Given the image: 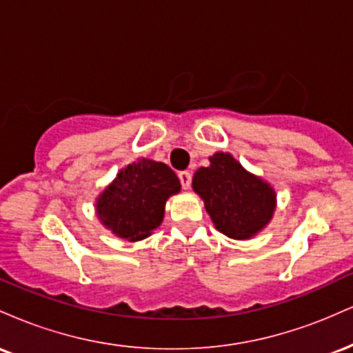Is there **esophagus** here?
Wrapping results in <instances>:
<instances>
[{"label":"esophagus","instance_id":"esophagus-1","mask_svg":"<svg viewBox=\"0 0 353 353\" xmlns=\"http://www.w3.org/2000/svg\"><path fill=\"white\" fill-rule=\"evenodd\" d=\"M179 181H181L182 188L189 189L190 181H192V174H190L189 171H182V172H179Z\"/></svg>","mask_w":353,"mask_h":353}]
</instances>
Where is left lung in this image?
<instances>
[{
    "label": "left lung",
    "mask_w": 353,
    "mask_h": 353,
    "mask_svg": "<svg viewBox=\"0 0 353 353\" xmlns=\"http://www.w3.org/2000/svg\"><path fill=\"white\" fill-rule=\"evenodd\" d=\"M209 161V168L194 174L192 188L217 230L232 239L255 236L272 219L274 189L247 172L230 154L216 152Z\"/></svg>",
    "instance_id": "8db88e82"
}]
</instances>
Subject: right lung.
<instances>
[{
    "label": "right lung",
    "mask_w": 353,
    "mask_h": 353,
    "mask_svg": "<svg viewBox=\"0 0 353 353\" xmlns=\"http://www.w3.org/2000/svg\"><path fill=\"white\" fill-rule=\"evenodd\" d=\"M181 182L169 165L141 159L123 169L98 199V216L116 236L137 241L159 228L169 196Z\"/></svg>",
    "instance_id": "obj_1"
}]
</instances>
